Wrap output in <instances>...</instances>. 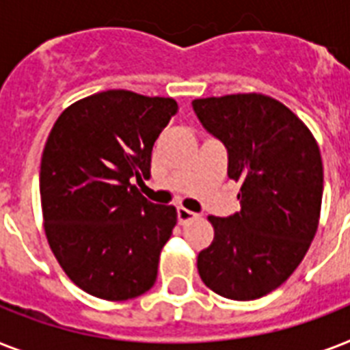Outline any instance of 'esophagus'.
<instances>
[{
	"mask_svg": "<svg viewBox=\"0 0 350 350\" xmlns=\"http://www.w3.org/2000/svg\"><path fill=\"white\" fill-rule=\"evenodd\" d=\"M198 214L192 213V211H187V208L180 207L178 208V221H180V225H187L189 221H192V219H196Z\"/></svg>",
	"mask_w": 350,
	"mask_h": 350,
	"instance_id": "esophagus-1",
	"label": "esophagus"
}]
</instances>
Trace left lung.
Segmentation results:
<instances>
[{"instance_id":"obj_1","label":"left lung","mask_w":350,"mask_h":350,"mask_svg":"<svg viewBox=\"0 0 350 350\" xmlns=\"http://www.w3.org/2000/svg\"><path fill=\"white\" fill-rule=\"evenodd\" d=\"M198 118L229 152L241 211L208 216L214 239L198 256L202 282L219 296L258 299L291 278L314 239L323 163L312 132L282 101L260 92L198 98Z\"/></svg>"}]
</instances>
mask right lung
Wrapping results in <instances>:
<instances>
[{
  "mask_svg": "<svg viewBox=\"0 0 350 350\" xmlns=\"http://www.w3.org/2000/svg\"><path fill=\"white\" fill-rule=\"evenodd\" d=\"M176 112L172 98L105 90L67 107L46 137V241L70 282L96 298H137L158 278L178 213L148 202L132 181L148 180L154 142Z\"/></svg>",
  "mask_w": 350,
  "mask_h": 350,
  "instance_id": "obj_1",
  "label": "right lung"
}]
</instances>
